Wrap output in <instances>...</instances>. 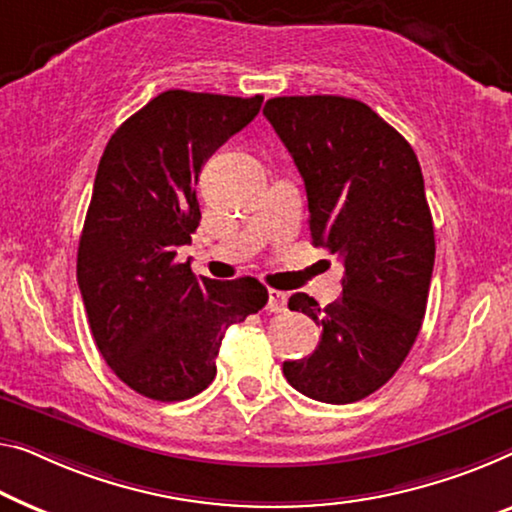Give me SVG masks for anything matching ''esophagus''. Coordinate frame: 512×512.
I'll return each instance as SVG.
<instances>
[{
  "label": "esophagus",
  "instance_id": "34e87169",
  "mask_svg": "<svg viewBox=\"0 0 512 512\" xmlns=\"http://www.w3.org/2000/svg\"><path fill=\"white\" fill-rule=\"evenodd\" d=\"M269 312H285L287 310V294L278 292V289H269V303H266Z\"/></svg>",
  "mask_w": 512,
  "mask_h": 512
}]
</instances>
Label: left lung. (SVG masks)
I'll list each match as a JSON object with an SVG mask.
<instances>
[{
	"label": "left lung",
	"instance_id": "obj_1",
	"mask_svg": "<svg viewBox=\"0 0 512 512\" xmlns=\"http://www.w3.org/2000/svg\"><path fill=\"white\" fill-rule=\"evenodd\" d=\"M264 117L303 177L312 246L345 266L342 296L326 308L303 292L289 299V310L322 326V338L282 372L312 400H363L398 372L425 317L434 227L421 165L411 144L354 98L278 96Z\"/></svg>",
	"mask_w": 512,
	"mask_h": 512
}]
</instances>
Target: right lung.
I'll return each instance as SVG.
<instances>
[{"mask_svg":"<svg viewBox=\"0 0 512 512\" xmlns=\"http://www.w3.org/2000/svg\"><path fill=\"white\" fill-rule=\"evenodd\" d=\"M170 89L128 117L105 147L78 248V285L98 352L135 393L179 402L216 377L227 326L269 292L255 278H195L177 262L200 225L202 165L262 108Z\"/></svg>","mask_w":512,"mask_h":512,"instance_id":"obj_1","label":"right lung"}]
</instances>
